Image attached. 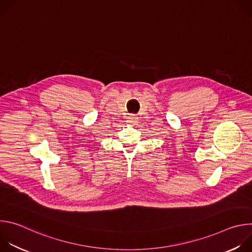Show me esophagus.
Masks as SVG:
<instances>
[{
	"instance_id": "esophagus-1",
	"label": "esophagus",
	"mask_w": 252,
	"mask_h": 252,
	"mask_svg": "<svg viewBox=\"0 0 252 252\" xmlns=\"http://www.w3.org/2000/svg\"><path fill=\"white\" fill-rule=\"evenodd\" d=\"M128 124H130V125H134L136 122H137V118L135 117V116H133V115H129L128 117H127V121H126Z\"/></svg>"
}]
</instances>
